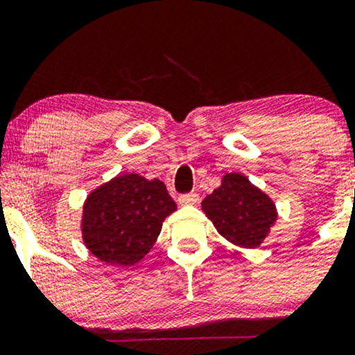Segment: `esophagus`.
Masks as SVG:
<instances>
[{
  "label": "esophagus",
  "mask_w": 355,
  "mask_h": 355,
  "mask_svg": "<svg viewBox=\"0 0 355 355\" xmlns=\"http://www.w3.org/2000/svg\"><path fill=\"white\" fill-rule=\"evenodd\" d=\"M198 202V195L197 193H182L180 197H178V203L180 205H195V203Z\"/></svg>",
  "instance_id": "34e87169"
}]
</instances>
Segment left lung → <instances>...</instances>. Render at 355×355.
<instances>
[{
	"label": "left lung",
	"mask_w": 355,
	"mask_h": 355,
	"mask_svg": "<svg viewBox=\"0 0 355 355\" xmlns=\"http://www.w3.org/2000/svg\"><path fill=\"white\" fill-rule=\"evenodd\" d=\"M202 209L220 235L247 248L259 247L277 218L274 202L240 173H227Z\"/></svg>",
	"instance_id": "1"
}]
</instances>
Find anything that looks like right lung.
I'll list each match as a JSON object with an SVG mask.
<instances>
[{"label":"right lung","mask_w":355,"mask_h":355,"mask_svg":"<svg viewBox=\"0 0 355 355\" xmlns=\"http://www.w3.org/2000/svg\"><path fill=\"white\" fill-rule=\"evenodd\" d=\"M177 203L164 182L137 173L118 175L89 193L83 207V240L107 263L133 266L148 254L162 222Z\"/></svg>","instance_id":"obj_1"}]
</instances>
